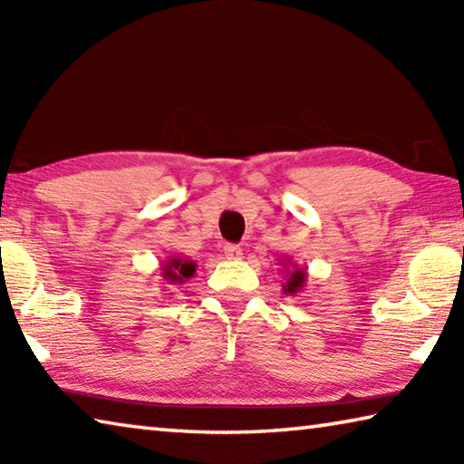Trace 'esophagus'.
Wrapping results in <instances>:
<instances>
[{
  "label": "esophagus",
  "instance_id": "34e87169",
  "mask_svg": "<svg viewBox=\"0 0 464 464\" xmlns=\"http://www.w3.org/2000/svg\"><path fill=\"white\" fill-rule=\"evenodd\" d=\"M225 256H227V260H241L243 249L239 246H235V243H227Z\"/></svg>",
  "mask_w": 464,
  "mask_h": 464
}]
</instances>
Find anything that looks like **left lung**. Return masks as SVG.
<instances>
[{
    "label": "left lung",
    "instance_id": "1",
    "mask_svg": "<svg viewBox=\"0 0 464 464\" xmlns=\"http://www.w3.org/2000/svg\"><path fill=\"white\" fill-rule=\"evenodd\" d=\"M282 266H286V282L282 285V293L290 295V296H296L298 293H303L304 285H307V268H298L296 264H293L288 260H280Z\"/></svg>",
    "mask_w": 464,
    "mask_h": 464
}]
</instances>
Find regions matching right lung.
Here are the masks:
<instances>
[{
    "label": "right lung",
    "mask_w": 464,
    "mask_h": 464,
    "mask_svg": "<svg viewBox=\"0 0 464 464\" xmlns=\"http://www.w3.org/2000/svg\"><path fill=\"white\" fill-rule=\"evenodd\" d=\"M196 272V262L188 260V257H168L166 262L161 264L160 268V276L163 280V285L169 286H178V285H186V280H190Z\"/></svg>",
    "instance_id": "right-lung-1"
}]
</instances>
